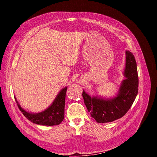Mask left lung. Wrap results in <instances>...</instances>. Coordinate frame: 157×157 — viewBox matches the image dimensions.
I'll use <instances>...</instances> for the list:
<instances>
[{
    "label": "left lung",
    "mask_w": 157,
    "mask_h": 157,
    "mask_svg": "<svg viewBox=\"0 0 157 157\" xmlns=\"http://www.w3.org/2000/svg\"><path fill=\"white\" fill-rule=\"evenodd\" d=\"M126 63L123 75L115 96L104 98L94 95L90 96L83 90L82 97L90 115L98 123L115 121L124 116L134 103L138 92V75L134 55L126 50Z\"/></svg>",
    "instance_id": "obj_1"
}]
</instances>
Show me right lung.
Segmentation results:
<instances>
[{"label": "right lung", "instance_id": "right-lung-1", "mask_svg": "<svg viewBox=\"0 0 157 157\" xmlns=\"http://www.w3.org/2000/svg\"><path fill=\"white\" fill-rule=\"evenodd\" d=\"M67 89V86L61 89L50 105L45 110L39 113H31L25 111L21 107L16 98H14L19 109L28 120L39 125L55 126L59 124L64 119L65 101Z\"/></svg>", "mask_w": 157, "mask_h": 157}]
</instances>
